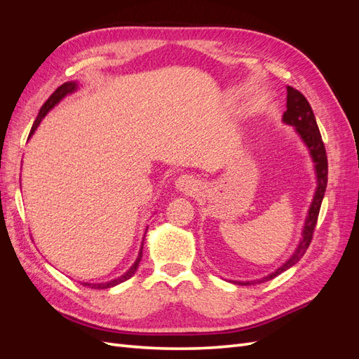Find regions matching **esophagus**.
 <instances>
[{"instance_id": "1", "label": "esophagus", "mask_w": 359, "mask_h": 359, "mask_svg": "<svg viewBox=\"0 0 359 359\" xmlns=\"http://www.w3.org/2000/svg\"><path fill=\"white\" fill-rule=\"evenodd\" d=\"M175 189L178 191H182L186 194H190V196H194V194L201 191V181L196 180L191 175H181L175 181Z\"/></svg>"}]
</instances>
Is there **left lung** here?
<instances>
[{"label": "left lung", "instance_id": "1", "mask_svg": "<svg viewBox=\"0 0 359 359\" xmlns=\"http://www.w3.org/2000/svg\"><path fill=\"white\" fill-rule=\"evenodd\" d=\"M287 111L283 114V123L293 126L297 130V133L299 137L304 140V144L307 145L310 156L314 163V169H316V178H318V187L316 193H314L313 202L310 205L309 215L306 219V224H304L302 229V240L298 244V248L295 250V253L290 256L289 260H286V264L281 265L278 269H276L274 273H271L269 276L256 280V281H235L238 285H253V283H264V281H268L271 278L277 277L278 274L283 273V271L289 269L295 264H298V260L304 256V253L307 252V248L313 240V232L314 227H316L318 223V217L320 211V205L325 196V190H327V182H328V158H327V151H325L323 140L319 132V127L316 123V118H314L313 109L310 103L307 102L306 97H304L298 90L292 88V86H287V103H286Z\"/></svg>", "mask_w": 359, "mask_h": 359}]
</instances>
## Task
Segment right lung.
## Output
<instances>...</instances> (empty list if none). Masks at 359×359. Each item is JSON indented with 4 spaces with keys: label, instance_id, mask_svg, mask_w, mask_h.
I'll list each match as a JSON object with an SVG mask.
<instances>
[{
    "label": "right lung",
    "instance_id": "right-lung-1",
    "mask_svg": "<svg viewBox=\"0 0 359 359\" xmlns=\"http://www.w3.org/2000/svg\"><path fill=\"white\" fill-rule=\"evenodd\" d=\"M78 90V83L76 82H66V83H62L61 86H58V88L52 93V95L49 97V99L45 102V104H43L41 107H40V111H39V115H37V118H36V121H34V124H32V127H31V132H29V136L28 137H31L32 136V133L36 132V128L39 127V124H40V121L43 118L46 116V114L52 109L53 106L55 104H58L64 97H66L67 94H72L73 91H76ZM148 231V229H147ZM142 248H144V243H142V245H140V250H139V256H137V259H136V262L133 264V266L130 268L126 274H123L121 277H118V278H115V280H111V281H107V283H99V285H91V283H83V286H88V287H91V289H109V287H114V286H116V285H119V283H123V281H126V280H128L130 277H132L135 273H136V269H137V266H139V262H140V259H142Z\"/></svg>",
    "mask_w": 359,
    "mask_h": 359
}]
</instances>
